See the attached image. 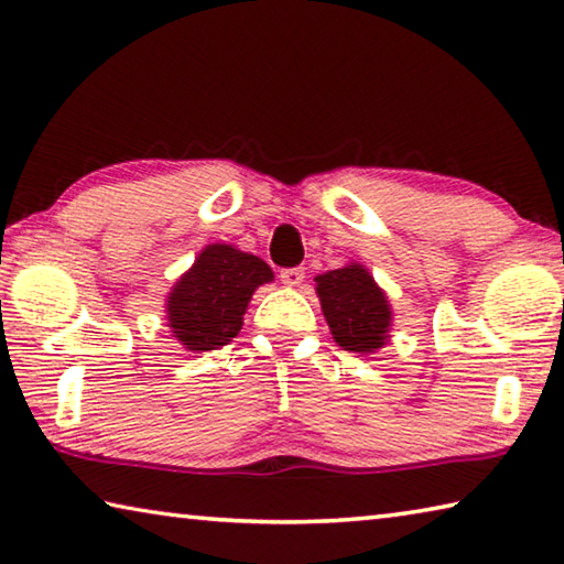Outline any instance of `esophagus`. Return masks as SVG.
<instances>
[{
	"mask_svg": "<svg viewBox=\"0 0 564 564\" xmlns=\"http://www.w3.org/2000/svg\"><path fill=\"white\" fill-rule=\"evenodd\" d=\"M279 279H281L285 285H301V281L305 279V271H303V269H283Z\"/></svg>",
	"mask_w": 564,
	"mask_h": 564,
	"instance_id": "obj_1",
	"label": "esophagus"
}]
</instances>
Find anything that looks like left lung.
I'll use <instances>...</instances> for the list:
<instances>
[{
  "label": "left lung",
  "instance_id": "left-lung-1",
  "mask_svg": "<svg viewBox=\"0 0 564 564\" xmlns=\"http://www.w3.org/2000/svg\"><path fill=\"white\" fill-rule=\"evenodd\" d=\"M318 299L333 338L352 352H373L383 348L390 326L386 293L373 275L352 263L318 275Z\"/></svg>",
  "mask_w": 564,
  "mask_h": 564
}]
</instances>
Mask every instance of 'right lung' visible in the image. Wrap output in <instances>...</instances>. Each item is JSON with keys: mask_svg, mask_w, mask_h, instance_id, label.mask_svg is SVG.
Returning a JSON list of instances; mask_svg holds the SVG:
<instances>
[{"mask_svg": "<svg viewBox=\"0 0 564 564\" xmlns=\"http://www.w3.org/2000/svg\"><path fill=\"white\" fill-rule=\"evenodd\" d=\"M271 279L273 271L259 256L226 243L206 246L169 295L171 333L188 350L226 346L241 330L253 291Z\"/></svg>", "mask_w": 564, "mask_h": 564, "instance_id": "1", "label": "right lung"}]
</instances>
